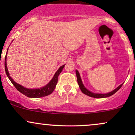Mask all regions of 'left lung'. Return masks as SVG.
Returning a JSON list of instances; mask_svg holds the SVG:
<instances>
[{"instance_id":"obj_1","label":"left lung","mask_w":135,"mask_h":135,"mask_svg":"<svg viewBox=\"0 0 135 135\" xmlns=\"http://www.w3.org/2000/svg\"><path fill=\"white\" fill-rule=\"evenodd\" d=\"M75 72H76L77 83H78L79 86L80 90H81V91L84 94H86V95L89 96V97H93V98H107L108 97H110V96H112V94L115 93L117 92V91L122 87V84H120V86H119L118 87L116 88V89H114V90H113L112 91H111V92H110V93H106V94L94 93H92V92H91V91H89V90H88V89L84 87V86L83 84V82H82L81 78H80V77L79 73V72L77 70H75Z\"/></svg>"}]
</instances>
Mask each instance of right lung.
Returning <instances> with one entry per match:
<instances>
[{
    "label": "right lung",
    "mask_w": 135,
    "mask_h": 135,
    "mask_svg": "<svg viewBox=\"0 0 135 135\" xmlns=\"http://www.w3.org/2000/svg\"><path fill=\"white\" fill-rule=\"evenodd\" d=\"M8 50V49H7ZM6 57H7V54H6L5 57V70L7 76L8 77L9 80H11L13 84L15 86V87L16 88L17 90L20 91L21 93L24 94V95L27 96V97L30 98H41L44 97L46 96L49 95V94H51L53 92L54 89H55L56 84L58 83V75H60V73L61 72L63 68H64V65H62L59 68V69L57 70V72L55 73V75L52 77V79L51 80V81L47 84L46 86H44V87L41 88H38V89H28V88H24L23 86H21L19 84H17L15 83L13 80V79L10 77L9 75L8 70H7V63H6Z\"/></svg>",
    "instance_id": "1"
}]
</instances>
